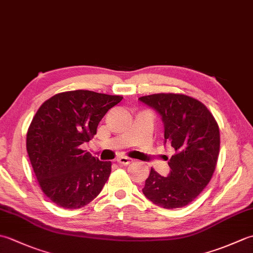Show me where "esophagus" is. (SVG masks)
<instances>
[{"mask_svg":"<svg viewBox=\"0 0 253 253\" xmlns=\"http://www.w3.org/2000/svg\"><path fill=\"white\" fill-rule=\"evenodd\" d=\"M116 161L122 165H128V164H130L132 162V159L128 158V157H120V158L116 159Z\"/></svg>","mask_w":253,"mask_h":253,"instance_id":"esophagus-1","label":"esophagus"}]
</instances>
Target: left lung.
I'll use <instances>...</instances> for the list:
<instances>
[{
	"mask_svg": "<svg viewBox=\"0 0 253 253\" xmlns=\"http://www.w3.org/2000/svg\"><path fill=\"white\" fill-rule=\"evenodd\" d=\"M139 101L157 111L164 139L174 148L168 177L151 169L143 195L164 209L185 207L200 195L215 170L219 153L218 125L207 106L185 94L158 93Z\"/></svg>",
	"mask_w": 253,
	"mask_h": 253,
	"instance_id": "obj_1",
	"label": "left lung"
}]
</instances>
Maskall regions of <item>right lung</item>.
<instances>
[{
  "instance_id": "1",
  "label": "right lung",
  "mask_w": 253,
  "mask_h": 253,
  "mask_svg": "<svg viewBox=\"0 0 253 253\" xmlns=\"http://www.w3.org/2000/svg\"><path fill=\"white\" fill-rule=\"evenodd\" d=\"M123 96L89 90L53 95L37 111L27 132V152L38 182L56 206H87L101 192L112 163L82 150L99 123Z\"/></svg>"
}]
</instances>
